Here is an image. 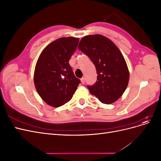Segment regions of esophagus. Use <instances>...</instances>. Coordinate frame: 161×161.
I'll list each match as a JSON object with an SVG mask.
<instances>
[{"instance_id": "obj_1", "label": "esophagus", "mask_w": 161, "mask_h": 161, "mask_svg": "<svg viewBox=\"0 0 161 161\" xmlns=\"http://www.w3.org/2000/svg\"><path fill=\"white\" fill-rule=\"evenodd\" d=\"M80 80H81V82H82V84H84V83H85V79H84V78H81Z\"/></svg>"}]
</instances>
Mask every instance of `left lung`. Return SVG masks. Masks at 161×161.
Here are the masks:
<instances>
[{"mask_svg":"<svg viewBox=\"0 0 161 161\" xmlns=\"http://www.w3.org/2000/svg\"><path fill=\"white\" fill-rule=\"evenodd\" d=\"M79 49L89 56L96 68L97 80L87 86L91 94L105 104L118 100L129 81L128 66L118 47L108 37L96 34L82 37Z\"/></svg>","mask_w":161,"mask_h":161,"instance_id":"1","label":"left lung"}]
</instances>
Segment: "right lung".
<instances>
[{
    "instance_id": "add662e5",
    "label": "right lung",
    "mask_w": 161,
    "mask_h": 161,
    "mask_svg": "<svg viewBox=\"0 0 161 161\" xmlns=\"http://www.w3.org/2000/svg\"><path fill=\"white\" fill-rule=\"evenodd\" d=\"M79 42V38L72 37L58 39L38 58L34 83L42 99L52 107L58 108L69 102L80 84L69 64Z\"/></svg>"
}]
</instances>
